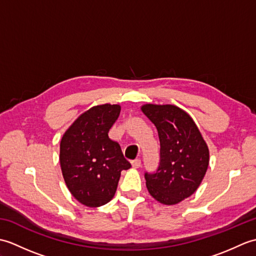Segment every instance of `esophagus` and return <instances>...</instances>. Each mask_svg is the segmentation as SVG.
Wrapping results in <instances>:
<instances>
[{"mask_svg":"<svg viewBox=\"0 0 256 256\" xmlns=\"http://www.w3.org/2000/svg\"><path fill=\"white\" fill-rule=\"evenodd\" d=\"M131 164H132V167L136 170V168H138L140 166V160H134L131 162Z\"/></svg>","mask_w":256,"mask_h":256,"instance_id":"obj_1","label":"esophagus"}]
</instances>
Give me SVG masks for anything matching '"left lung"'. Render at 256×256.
Wrapping results in <instances>:
<instances>
[{
  "instance_id": "obj_1",
  "label": "left lung",
  "mask_w": 256,
  "mask_h": 256,
  "mask_svg": "<svg viewBox=\"0 0 256 256\" xmlns=\"http://www.w3.org/2000/svg\"><path fill=\"white\" fill-rule=\"evenodd\" d=\"M140 110L157 128L160 162L155 174H145L146 187L158 202L172 206L190 197L209 166V148L192 118L172 104H152Z\"/></svg>"
}]
</instances>
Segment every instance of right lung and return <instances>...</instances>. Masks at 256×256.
I'll return each mask as SVG.
<instances>
[{
  "label": "right lung",
  "instance_id": "right-lung-1",
  "mask_svg": "<svg viewBox=\"0 0 256 256\" xmlns=\"http://www.w3.org/2000/svg\"><path fill=\"white\" fill-rule=\"evenodd\" d=\"M120 111L118 104L92 106L74 120L60 140L64 182L76 200L91 208L114 197L121 172L131 167L120 145L108 135Z\"/></svg>",
  "mask_w": 256,
  "mask_h": 256
}]
</instances>
